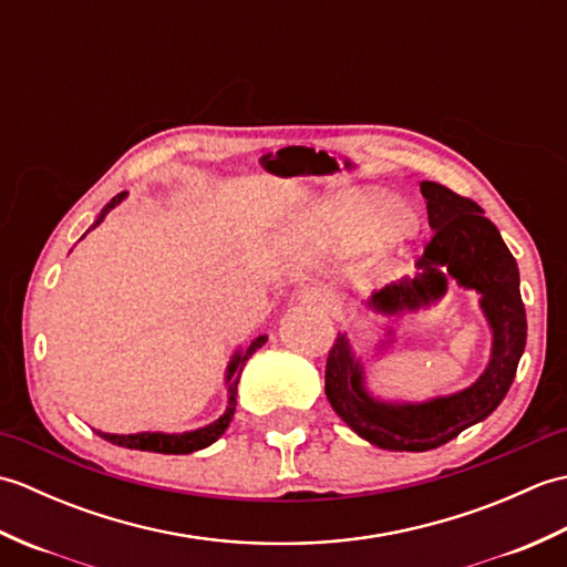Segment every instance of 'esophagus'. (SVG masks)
I'll use <instances>...</instances> for the list:
<instances>
[{"label":"esophagus","mask_w":567,"mask_h":567,"mask_svg":"<svg viewBox=\"0 0 567 567\" xmlns=\"http://www.w3.org/2000/svg\"><path fill=\"white\" fill-rule=\"evenodd\" d=\"M297 302L329 311L336 305V295L327 290V287H305V290L297 292Z\"/></svg>","instance_id":"esophagus-1"}]
</instances>
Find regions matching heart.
Instances as JSON below:
<instances>
[{"mask_svg": "<svg viewBox=\"0 0 567 567\" xmlns=\"http://www.w3.org/2000/svg\"><path fill=\"white\" fill-rule=\"evenodd\" d=\"M409 224L412 221L404 212H392L388 197L368 192L329 209L319 228V240L331 250H343L360 244L378 226L375 234L380 240L400 244L409 236Z\"/></svg>", "mask_w": 567, "mask_h": 567, "instance_id": "obj_1", "label": "heart"}]
</instances>
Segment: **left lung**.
I'll return each mask as SVG.
<instances>
[{
    "label": "left lung",
    "instance_id": "8db88e82",
    "mask_svg": "<svg viewBox=\"0 0 567 567\" xmlns=\"http://www.w3.org/2000/svg\"><path fill=\"white\" fill-rule=\"evenodd\" d=\"M433 236L416 268L372 292L368 309L402 315L445 295L449 277L480 295V309L492 329V355L483 375L463 392L406 404L380 402L365 390V372L348 336L339 333L327 358V396L360 439L384 451H431L487 419L507 396L526 346V311L519 292V268L480 204L439 183H421Z\"/></svg>",
    "mask_w": 567,
    "mask_h": 567
}]
</instances>
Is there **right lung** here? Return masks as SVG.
<instances>
[{"mask_svg": "<svg viewBox=\"0 0 567 567\" xmlns=\"http://www.w3.org/2000/svg\"><path fill=\"white\" fill-rule=\"evenodd\" d=\"M126 197V192H122V195H116L106 207L102 209L97 224L104 219L106 214H110L118 202H122ZM94 224V226H97ZM268 341V336H258L256 341H252L246 351H236L231 363H228L226 368V392H228V406L226 412L214 421V424L209 426H202V429H195V431H185V433H128V436H122V433H104V431H97V436H102L104 441H110L114 445H122V449H131V451H151V453H165V455H187V453H195V451H202L207 449V445H212L216 439L221 436V433L228 429V424H231L234 419V412H236V392H238V378L240 372H244L248 358L258 351V348Z\"/></svg>", "mask_w": 567, "mask_h": 567, "instance_id": "obj_1", "label": "right lung"}]
</instances>
